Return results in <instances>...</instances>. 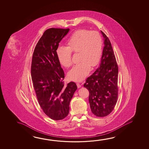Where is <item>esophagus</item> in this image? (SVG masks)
<instances>
[{"instance_id":"34e87169","label":"esophagus","mask_w":149,"mask_h":149,"mask_svg":"<svg viewBox=\"0 0 149 149\" xmlns=\"http://www.w3.org/2000/svg\"><path fill=\"white\" fill-rule=\"evenodd\" d=\"M76 85H77V87H78V88H80V87H81V85L80 84L77 83L76 84Z\"/></svg>"}]
</instances>
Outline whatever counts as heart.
<instances>
[{"label":"heart","instance_id":"obj_1","mask_svg":"<svg viewBox=\"0 0 149 149\" xmlns=\"http://www.w3.org/2000/svg\"><path fill=\"white\" fill-rule=\"evenodd\" d=\"M68 47L59 45L56 50L58 61L62 65L71 66L72 53H78L77 64L68 71V78L72 81H81L88 75L91 67L99 63L102 53V39L98 32L78 30L67 41Z\"/></svg>","mask_w":149,"mask_h":149}]
</instances>
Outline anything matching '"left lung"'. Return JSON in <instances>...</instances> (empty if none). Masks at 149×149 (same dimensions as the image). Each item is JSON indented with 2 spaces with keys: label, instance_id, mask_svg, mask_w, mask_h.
Masks as SVG:
<instances>
[{
  "label": "left lung",
  "instance_id": "left-lung-1",
  "mask_svg": "<svg viewBox=\"0 0 149 149\" xmlns=\"http://www.w3.org/2000/svg\"><path fill=\"white\" fill-rule=\"evenodd\" d=\"M104 47L99 66L86 79L84 86L89 92V102L92 113L97 117L109 115L118 98V67L111 44L103 32Z\"/></svg>",
  "mask_w": 149,
  "mask_h": 149
}]
</instances>
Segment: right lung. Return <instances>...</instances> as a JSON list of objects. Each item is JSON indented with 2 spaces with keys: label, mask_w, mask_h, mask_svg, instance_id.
I'll use <instances>...</instances> for the list:
<instances>
[{
  "label": "right lung",
  "mask_w": 149,
  "mask_h": 149,
  "mask_svg": "<svg viewBox=\"0 0 149 149\" xmlns=\"http://www.w3.org/2000/svg\"><path fill=\"white\" fill-rule=\"evenodd\" d=\"M69 30H45L32 56L31 74L37 99L43 112L53 120H62L68 115L70 103L77 89L72 81L64 85V73L56 54L59 43Z\"/></svg>",
  "instance_id": "add662e5"
}]
</instances>
